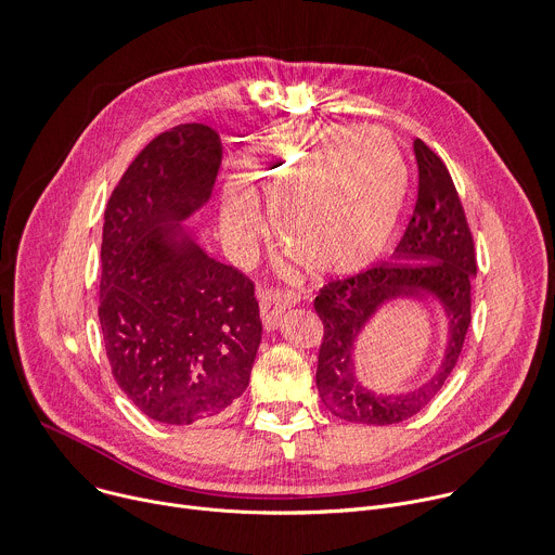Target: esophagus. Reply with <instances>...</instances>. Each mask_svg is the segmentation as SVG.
Segmentation results:
<instances>
[{
	"label": "esophagus",
	"mask_w": 555,
	"mask_h": 555,
	"mask_svg": "<svg viewBox=\"0 0 555 555\" xmlns=\"http://www.w3.org/2000/svg\"><path fill=\"white\" fill-rule=\"evenodd\" d=\"M301 295L286 288H260V306H262V323L267 330H275L282 310L299 304Z\"/></svg>",
	"instance_id": "esophagus-1"
}]
</instances>
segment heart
Instances as JSON below:
<instances>
[{
    "label": "heart",
    "mask_w": 555,
    "mask_h": 555,
    "mask_svg": "<svg viewBox=\"0 0 555 555\" xmlns=\"http://www.w3.org/2000/svg\"><path fill=\"white\" fill-rule=\"evenodd\" d=\"M247 181L271 207L282 247L312 273H348L387 245L406 192L404 157L380 129L280 127L247 157ZM225 225L254 238L258 201L234 190Z\"/></svg>",
    "instance_id": "heart-1"
}]
</instances>
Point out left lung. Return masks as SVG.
Instances as JSON below:
<instances>
[{
  "label": "left lung",
  "instance_id": "1",
  "mask_svg": "<svg viewBox=\"0 0 555 555\" xmlns=\"http://www.w3.org/2000/svg\"><path fill=\"white\" fill-rule=\"evenodd\" d=\"M417 159V201L391 262L374 264L350 278L330 280L314 297L323 321L317 387L323 404L357 424H396L424 409L455 370L470 325V284L477 275L475 241L447 164L422 140ZM435 298L450 317V344L442 367L413 392L385 397L363 388L353 374V341L389 298Z\"/></svg>",
  "mask_w": 555,
  "mask_h": 555
}]
</instances>
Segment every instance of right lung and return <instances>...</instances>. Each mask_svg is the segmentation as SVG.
<instances>
[{
    "label": "right lung",
    "mask_w": 555,
    "mask_h": 555,
    "mask_svg": "<svg viewBox=\"0 0 555 555\" xmlns=\"http://www.w3.org/2000/svg\"><path fill=\"white\" fill-rule=\"evenodd\" d=\"M223 146L205 125L159 133L104 209L98 319L120 389L151 420L185 426L247 389L262 321L256 284L216 262L179 220L211 194Z\"/></svg>",
    "instance_id": "add662e5"
}]
</instances>
